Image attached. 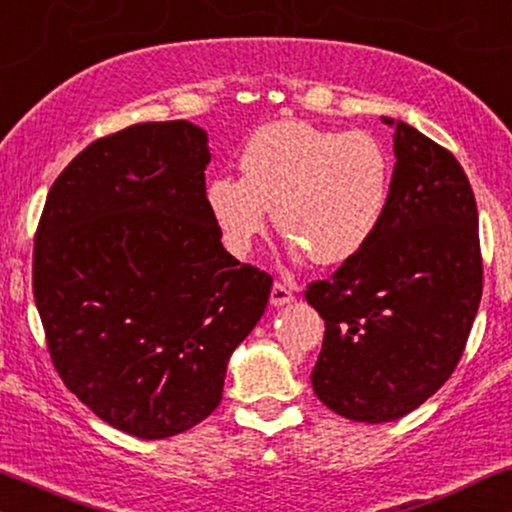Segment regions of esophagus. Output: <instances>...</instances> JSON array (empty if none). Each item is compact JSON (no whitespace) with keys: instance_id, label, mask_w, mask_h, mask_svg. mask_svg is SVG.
Listing matches in <instances>:
<instances>
[{"instance_id":"34e87169","label":"esophagus","mask_w":512,"mask_h":512,"mask_svg":"<svg viewBox=\"0 0 512 512\" xmlns=\"http://www.w3.org/2000/svg\"><path fill=\"white\" fill-rule=\"evenodd\" d=\"M295 295H292V290L288 288L285 283H274V288H271V304L274 306H283V304H290Z\"/></svg>"}]
</instances>
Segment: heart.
<instances>
[{
    "label": "heart",
    "instance_id": "obj_1",
    "mask_svg": "<svg viewBox=\"0 0 512 512\" xmlns=\"http://www.w3.org/2000/svg\"><path fill=\"white\" fill-rule=\"evenodd\" d=\"M241 173L215 177L206 192L224 248L236 257L248 255L274 210L292 255L349 262L377 234L391 189V163L372 135L330 133L299 121L252 135Z\"/></svg>",
    "mask_w": 512,
    "mask_h": 512
}]
</instances>
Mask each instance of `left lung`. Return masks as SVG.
Listing matches in <instances>:
<instances>
[{
  "label": "left lung",
  "mask_w": 512,
  "mask_h": 512,
  "mask_svg": "<svg viewBox=\"0 0 512 512\" xmlns=\"http://www.w3.org/2000/svg\"><path fill=\"white\" fill-rule=\"evenodd\" d=\"M395 126V168L377 234L306 302L325 320L313 391L351 421L384 424L452 377L482 297L478 206L461 163Z\"/></svg>",
  "instance_id": "1"
}]
</instances>
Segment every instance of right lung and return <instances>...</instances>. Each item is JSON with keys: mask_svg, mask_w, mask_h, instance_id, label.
Instances as JSON below:
<instances>
[{"mask_svg": "<svg viewBox=\"0 0 512 512\" xmlns=\"http://www.w3.org/2000/svg\"><path fill=\"white\" fill-rule=\"evenodd\" d=\"M208 161V135L189 121L105 135L58 175L34 234L53 367L91 412L142 440L213 414L274 283L224 250Z\"/></svg>", "mask_w": 512, "mask_h": 512, "instance_id": "obj_1", "label": "right lung"}]
</instances>
